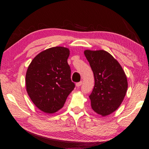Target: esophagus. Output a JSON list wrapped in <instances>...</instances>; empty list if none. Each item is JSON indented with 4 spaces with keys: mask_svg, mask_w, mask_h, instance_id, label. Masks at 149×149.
<instances>
[{
    "mask_svg": "<svg viewBox=\"0 0 149 149\" xmlns=\"http://www.w3.org/2000/svg\"><path fill=\"white\" fill-rule=\"evenodd\" d=\"M81 84H82V82H81V81L78 82V83H77V84H76V87H79L81 86Z\"/></svg>",
    "mask_w": 149,
    "mask_h": 149,
    "instance_id": "1",
    "label": "esophagus"
}]
</instances>
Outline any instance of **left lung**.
Here are the masks:
<instances>
[{
  "label": "left lung",
  "instance_id": "8db88e82",
  "mask_svg": "<svg viewBox=\"0 0 149 149\" xmlns=\"http://www.w3.org/2000/svg\"><path fill=\"white\" fill-rule=\"evenodd\" d=\"M85 56L94 74L95 86L89 95L92 109L106 116L122 104L127 89L124 71L116 60L103 50H85Z\"/></svg>",
  "mask_w": 149,
  "mask_h": 149
}]
</instances>
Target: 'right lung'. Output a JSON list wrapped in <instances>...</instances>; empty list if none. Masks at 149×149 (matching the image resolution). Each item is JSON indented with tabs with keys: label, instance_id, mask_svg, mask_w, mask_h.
<instances>
[{
	"label": "right lung",
	"instance_id": "obj_1",
	"mask_svg": "<svg viewBox=\"0 0 149 149\" xmlns=\"http://www.w3.org/2000/svg\"><path fill=\"white\" fill-rule=\"evenodd\" d=\"M69 55L68 48H50L37 54L27 68V92L33 104L47 114L61 109L75 87L67 61Z\"/></svg>",
	"mask_w": 149,
	"mask_h": 149
}]
</instances>
